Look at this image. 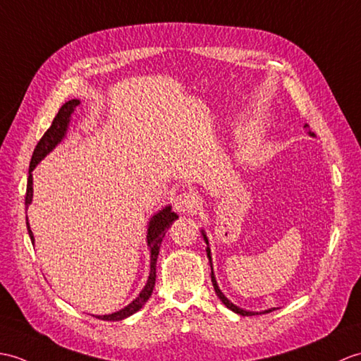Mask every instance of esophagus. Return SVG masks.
Returning <instances> with one entry per match:
<instances>
[{"label": "esophagus", "instance_id": "esophagus-1", "mask_svg": "<svg viewBox=\"0 0 361 361\" xmlns=\"http://www.w3.org/2000/svg\"><path fill=\"white\" fill-rule=\"evenodd\" d=\"M173 204L179 213H190L197 205V197L193 193H190V191H185V193L176 196Z\"/></svg>", "mask_w": 361, "mask_h": 361}]
</instances>
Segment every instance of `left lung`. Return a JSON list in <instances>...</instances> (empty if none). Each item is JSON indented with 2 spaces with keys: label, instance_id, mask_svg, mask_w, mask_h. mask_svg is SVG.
<instances>
[{
  "label": "left lung",
  "instance_id": "left-lung-1",
  "mask_svg": "<svg viewBox=\"0 0 361 361\" xmlns=\"http://www.w3.org/2000/svg\"><path fill=\"white\" fill-rule=\"evenodd\" d=\"M310 135H314L312 133H309ZM202 236H204V241L207 243V245H208V239H207V235L204 233V230H202ZM207 256H208V262H210V267H212V283H213V287H214V292H216V295H218V298L226 304V306L230 309V310H233V312H236V314H239V315H243V317H252V315H258V312H250V310H244V309H241V307H238L236 304H233L231 302L226 295H224L222 292H221V289H219V286H218V283H216V276H214V274H213V264H212V252H210V247H207ZM269 312H271V309H269V310H264V312H259V314H269Z\"/></svg>",
  "mask_w": 361,
  "mask_h": 361
}]
</instances>
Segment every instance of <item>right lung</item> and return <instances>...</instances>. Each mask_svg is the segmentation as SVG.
<instances>
[{
  "label": "right lung",
  "mask_w": 361,
  "mask_h": 361,
  "mask_svg": "<svg viewBox=\"0 0 361 361\" xmlns=\"http://www.w3.org/2000/svg\"><path fill=\"white\" fill-rule=\"evenodd\" d=\"M78 105H80V100H77V99H72V100L66 102L65 105L60 108L59 114L55 116V118L52 120V125L49 126V130L44 133L43 137L39 139V142L37 143L34 154H32V159H30V165H29L26 201H24L26 207H29V204L32 202V196H34V188H32V171H34V168L38 165L39 160L49 154L51 151L63 140V137H65L69 122H71V114L74 113V109ZM178 218L179 216L174 212H171L170 205L165 207L164 210H160L159 213H156L153 216V218H151V221L148 224V233H147V243H148V248H149V276H148V281H147L145 287H143L137 298L128 304L126 307L120 309V310L114 312V314H109V315H97V318L105 319V322H120V319L131 317L133 314H135V312L145 306V302L149 300V296H151V293H153L154 284H156V262H157V256H159V250H160V244H162V239L166 233V230L170 228L173 221H176ZM26 226H27L30 241H32V244H34L35 239H34V233H32V230L29 227L27 216H26Z\"/></svg>",
  "instance_id": "obj_1"
}]
</instances>
